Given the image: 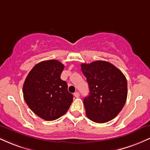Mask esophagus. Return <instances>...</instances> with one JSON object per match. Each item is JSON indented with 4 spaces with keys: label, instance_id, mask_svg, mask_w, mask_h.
Here are the masks:
<instances>
[{
    "label": "esophagus",
    "instance_id": "esophagus-1",
    "mask_svg": "<svg viewBox=\"0 0 150 150\" xmlns=\"http://www.w3.org/2000/svg\"><path fill=\"white\" fill-rule=\"evenodd\" d=\"M74 96H75L76 98H78L79 97H80V94H79L78 92H76L74 93Z\"/></svg>",
    "mask_w": 150,
    "mask_h": 150
}]
</instances>
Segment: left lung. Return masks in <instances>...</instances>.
Masks as SVG:
<instances>
[{"label":"left lung","instance_id":"8db88e82","mask_svg":"<svg viewBox=\"0 0 150 150\" xmlns=\"http://www.w3.org/2000/svg\"><path fill=\"white\" fill-rule=\"evenodd\" d=\"M81 69L89 89V96L83 101L87 116L98 123L113 119L126 101L128 85L125 75L113 64L104 61L82 63Z\"/></svg>","mask_w":150,"mask_h":150}]
</instances>
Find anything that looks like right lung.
<instances>
[{
	"instance_id": "1",
	"label": "right lung",
	"mask_w": 150,
	"mask_h": 150,
	"mask_svg": "<svg viewBox=\"0 0 150 150\" xmlns=\"http://www.w3.org/2000/svg\"><path fill=\"white\" fill-rule=\"evenodd\" d=\"M64 65L56 60L37 63L23 85L25 102L33 112L45 120H54L64 115L73 102L65 81L61 79Z\"/></svg>"
}]
</instances>
